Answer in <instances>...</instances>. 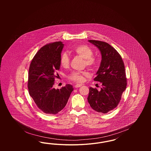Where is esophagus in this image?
I'll list each match as a JSON object with an SVG mask.
<instances>
[{
  "label": "esophagus",
  "instance_id": "34e87169",
  "mask_svg": "<svg viewBox=\"0 0 151 151\" xmlns=\"http://www.w3.org/2000/svg\"><path fill=\"white\" fill-rule=\"evenodd\" d=\"M82 86V85L81 84H76L75 86H74V87L75 88H79V87H80V86Z\"/></svg>",
  "mask_w": 151,
  "mask_h": 151
}]
</instances>
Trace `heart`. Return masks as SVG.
I'll use <instances>...</instances> for the list:
<instances>
[{"label":"heart","mask_w":151,"mask_h":151,"mask_svg":"<svg viewBox=\"0 0 151 151\" xmlns=\"http://www.w3.org/2000/svg\"><path fill=\"white\" fill-rule=\"evenodd\" d=\"M72 51L79 57L84 59V64L88 68L93 70L95 69L98 64L97 59L93 55L92 49L86 45H78L73 47ZM70 63V57L66 52H63L60 57V65L67 68L69 66ZM88 75L86 72H80L73 71L68 75L67 78L70 80L76 83L83 82L84 80V76Z\"/></svg>","instance_id":"b5f03b06"}]
</instances>
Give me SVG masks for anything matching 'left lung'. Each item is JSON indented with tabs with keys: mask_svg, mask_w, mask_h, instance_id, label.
I'll list each match as a JSON object with an SVG mask.
<instances>
[{
	"mask_svg": "<svg viewBox=\"0 0 151 151\" xmlns=\"http://www.w3.org/2000/svg\"><path fill=\"white\" fill-rule=\"evenodd\" d=\"M100 51L102 59L94 81L102 84L100 91L89 88L88 101L95 111L107 113L115 109L127 86L125 68L120 54L105 42L88 40Z\"/></svg>",
	"mask_w": 151,
	"mask_h": 151,
	"instance_id": "left-lung-1",
	"label": "left lung"
}]
</instances>
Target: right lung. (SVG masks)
I'll return each instance as SVG.
<instances>
[{
  "label": "right lung",
  "mask_w": 151,
  "mask_h": 151,
  "mask_svg": "<svg viewBox=\"0 0 151 151\" xmlns=\"http://www.w3.org/2000/svg\"><path fill=\"white\" fill-rule=\"evenodd\" d=\"M63 47L61 41L45 45L36 53L29 67V94L37 107L46 114H55L60 111L73 90L70 84L60 89L52 87L57 77V71L60 69V57Z\"/></svg>",
  "instance_id": "right-lung-1"
}]
</instances>
